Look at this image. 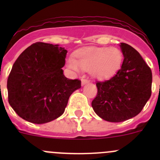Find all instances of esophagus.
I'll list each match as a JSON object with an SVG mask.
<instances>
[{"mask_svg": "<svg viewBox=\"0 0 160 160\" xmlns=\"http://www.w3.org/2000/svg\"><path fill=\"white\" fill-rule=\"evenodd\" d=\"M89 82H90L89 80H87V79H82V80H81V83H82V85H83H83L86 84V83H88Z\"/></svg>", "mask_w": 160, "mask_h": 160, "instance_id": "34e87169", "label": "esophagus"}]
</instances>
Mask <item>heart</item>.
<instances>
[{
	"mask_svg": "<svg viewBox=\"0 0 160 160\" xmlns=\"http://www.w3.org/2000/svg\"><path fill=\"white\" fill-rule=\"evenodd\" d=\"M76 59L68 58L67 67L75 72L90 70L94 78H106L113 75L120 67L122 53L117 48L88 47L77 50Z\"/></svg>",
	"mask_w": 160,
	"mask_h": 160,
	"instance_id": "heart-1",
	"label": "heart"
}]
</instances>
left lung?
Segmentation results:
<instances>
[{
    "mask_svg": "<svg viewBox=\"0 0 160 160\" xmlns=\"http://www.w3.org/2000/svg\"><path fill=\"white\" fill-rule=\"evenodd\" d=\"M124 60L121 69L108 80L98 81V94L91 103L104 120L121 122L139 114L152 93V71L133 47L121 43Z\"/></svg>",
    "mask_w": 160,
    "mask_h": 160,
    "instance_id": "1",
    "label": "left lung"
}]
</instances>
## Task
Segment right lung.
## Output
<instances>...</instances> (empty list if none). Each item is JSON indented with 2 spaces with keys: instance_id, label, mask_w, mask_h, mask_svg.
<instances>
[{
  "instance_id": "obj_1",
  "label": "right lung",
  "mask_w": 160,
  "mask_h": 160,
  "mask_svg": "<svg viewBox=\"0 0 160 160\" xmlns=\"http://www.w3.org/2000/svg\"><path fill=\"white\" fill-rule=\"evenodd\" d=\"M67 51L59 45L36 42L13 65L8 79V102L25 121L45 124L62 115L81 81L63 74Z\"/></svg>"
}]
</instances>
